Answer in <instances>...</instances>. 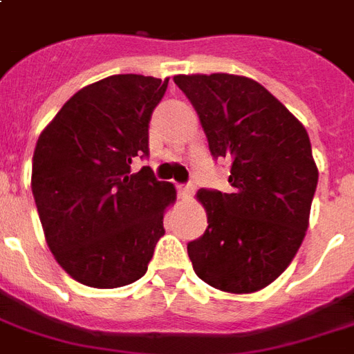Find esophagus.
<instances>
[{
	"instance_id": "esophagus-1",
	"label": "esophagus",
	"mask_w": 354,
	"mask_h": 354,
	"mask_svg": "<svg viewBox=\"0 0 354 354\" xmlns=\"http://www.w3.org/2000/svg\"><path fill=\"white\" fill-rule=\"evenodd\" d=\"M178 193H180V197L187 198L191 197V193H193V184L187 182V184H180L178 185Z\"/></svg>"
}]
</instances>
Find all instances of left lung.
Segmentation results:
<instances>
[{
	"label": "left lung",
	"mask_w": 354,
	"mask_h": 354,
	"mask_svg": "<svg viewBox=\"0 0 354 354\" xmlns=\"http://www.w3.org/2000/svg\"><path fill=\"white\" fill-rule=\"evenodd\" d=\"M214 159L230 163V193L198 189L208 227L187 243L193 270L227 292H255L287 268L304 240L317 189L308 131L245 77L178 75Z\"/></svg>",
	"instance_id": "8db88e82"
}]
</instances>
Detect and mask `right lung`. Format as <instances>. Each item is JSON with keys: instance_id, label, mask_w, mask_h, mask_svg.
Segmentation results:
<instances>
[{"instance_id": "right-lung-1", "label": "right lung", "mask_w": 354, "mask_h": 354, "mask_svg": "<svg viewBox=\"0 0 354 354\" xmlns=\"http://www.w3.org/2000/svg\"><path fill=\"white\" fill-rule=\"evenodd\" d=\"M169 80L112 75L62 106L35 146L31 191L44 236L71 277L116 289L148 270L176 191L150 167L151 114Z\"/></svg>"}]
</instances>
